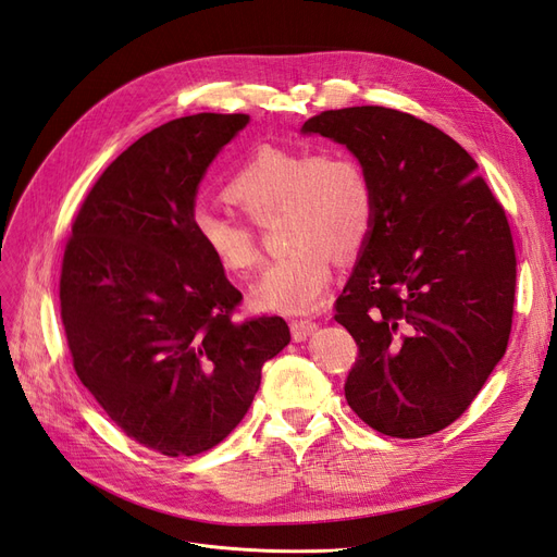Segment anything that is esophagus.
<instances>
[{
  "instance_id": "34e87169",
  "label": "esophagus",
  "mask_w": 557,
  "mask_h": 557,
  "mask_svg": "<svg viewBox=\"0 0 557 557\" xmlns=\"http://www.w3.org/2000/svg\"><path fill=\"white\" fill-rule=\"evenodd\" d=\"M290 330H293L295 339L301 342V339H307L309 334H313L318 330V323H315L313 318H295V320H290Z\"/></svg>"
}]
</instances>
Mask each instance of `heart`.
Here are the masks:
<instances>
[{
	"mask_svg": "<svg viewBox=\"0 0 557 557\" xmlns=\"http://www.w3.org/2000/svg\"><path fill=\"white\" fill-rule=\"evenodd\" d=\"M225 197L256 225L283 213V246L290 252L252 290V301L269 311L313 309L332 283V256L356 258L374 230V183L348 150L258 146L230 176ZM190 223L199 248L223 272L246 276L260 264L248 223L209 207H197Z\"/></svg>",
	"mask_w": 557,
	"mask_h": 557,
	"instance_id": "obj_1",
	"label": "heart"
}]
</instances>
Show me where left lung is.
<instances>
[{"label":"left lung","instance_id":"8db88e82","mask_svg":"<svg viewBox=\"0 0 557 557\" xmlns=\"http://www.w3.org/2000/svg\"><path fill=\"white\" fill-rule=\"evenodd\" d=\"M344 144L374 183V230L334 301L358 344L346 401L381 434L448 428L507 352L516 248L476 162L448 134L385 107L323 111L305 123Z\"/></svg>","mask_w":557,"mask_h":557}]
</instances>
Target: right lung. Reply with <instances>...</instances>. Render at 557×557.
I'll return each mask as SVG.
<instances>
[{
	"instance_id": "right-lung-1",
	"label": "right lung",
	"mask_w": 557,
	"mask_h": 557,
	"mask_svg": "<svg viewBox=\"0 0 557 557\" xmlns=\"http://www.w3.org/2000/svg\"><path fill=\"white\" fill-rule=\"evenodd\" d=\"M248 117L197 113L144 134L95 181L64 246L76 376L129 440L170 458L221 444L290 342L278 315L234 320L244 297L190 223L201 176Z\"/></svg>"
}]
</instances>
